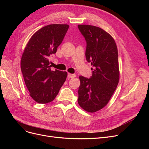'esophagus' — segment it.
Wrapping results in <instances>:
<instances>
[{"instance_id": "obj_1", "label": "esophagus", "mask_w": 149, "mask_h": 149, "mask_svg": "<svg viewBox=\"0 0 149 149\" xmlns=\"http://www.w3.org/2000/svg\"><path fill=\"white\" fill-rule=\"evenodd\" d=\"M68 77L69 78H74V77H76V74H71V73H68Z\"/></svg>"}]
</instances>
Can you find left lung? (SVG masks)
Returning <instances> with one entry per match:
<instances>
[{
	"instance_id": "1",
	"label": "left lung",
	"mask_w": 149,
	"mask_h": 149,
	"mask_svg": "<svg viewBox=\"0 0 149 149\" xmlns=\"http://www.w3.org/2000/svg\"><path fill=\"white\" fill-rule=\"evenodd\" d=\"M78 26L86 41V60L93 66L91 78L79 77L78 102L82 109L92 113L107 104L118 86V48L114 39L103 29L89 25Z\"/></svg>"
}]
</instances>
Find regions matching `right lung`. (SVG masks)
<instances>
[{"label":"right lung","instance_id":"right-lung-1","mask_svg":"<svg viewBox=\"0 0 149 149\" xmlns=\"http://www.w3.org/2000/svg\"><path fill=\"white\" fill-rule=\"evenodd\" d=\"M67 24L43 26L31 36L22 54L20 66L30 96L37 102L53 101L67 77V72L52 71L49 57L55 54L67 32Z\"/></svg>","mask_w":149,"mask_h":149}]
</instances>
